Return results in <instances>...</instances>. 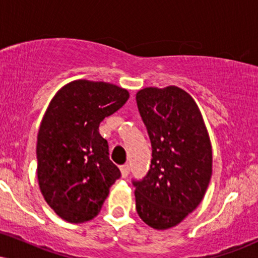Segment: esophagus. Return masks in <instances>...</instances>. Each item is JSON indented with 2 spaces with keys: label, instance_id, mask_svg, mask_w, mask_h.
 <instances>
[{
  "label": "esophagus",
  "instance_id": "1",
  "mask_svg": "<svg viewBox=\"0 0 258 258\" xmlns=\"http://www.w3.org/2000/svg\"><path fill=\"white\" fill-rule=\"evenodd\" d=\"M120 170H121V174H122L123 178H126V177L128 176V173H130V166H128V165H122V166L120 167Z\"/></svg>",
  "mask_w": 258,
  "mask_h": 258
}]
</instances>
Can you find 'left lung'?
Returning <instances> with one entry per match:
<instances>
[{
    "label": "left lung",
    "mask_w": 258,
    "mask_h": 258,
    "mask_svg": "<svg viewBox=\"0 0 258 258\" xmlns=\"http://www.w3.org/2000/svg\"><path fill=\"white\" fill-rule=\"evenodd\" d=\"M152 142V164L132 179L136 210L144 223L167 229L203 200L212 174V149L194 99L176 86L148 87L136 96Z\"/></svg>",
    "instance_id": "obj_1"
}]
</instances>
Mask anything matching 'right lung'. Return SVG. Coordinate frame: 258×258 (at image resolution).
<instances>
[{
  "label": "right lung",
  "instance_id": "1",
  "mask_svg": "<svg viewBox=\"0 0 258 258\" xmlns=\"http://www.w3.org/2000/svg\"><path fill=\"white\" fill-rule=\"evenodd\" d=\"M128 97L115 85L78 80L49 103L37 136L38 185L47 204L70 223L96 217L121 177L98 130Z\"/></svg>",
  "mask_w": 258,
  "mask_h": 258
}]
</instances>
